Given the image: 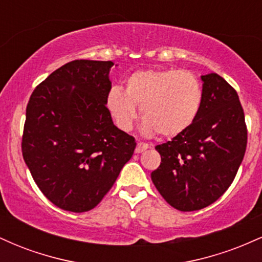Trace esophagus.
Masks as SVG:
<instances>
[{"label":"esophagus","instance_id":"1","mask_svg":"<svg viewBox=\"0 0 262 262\" xmlns=\"http://www.w3.org/2000/svg\"><path fill=\"white\" fill-rule=\"evenodd\" d=\"M149 148H150V145H148V144L138 143L137 148H135V152H137V154H140V152L145 151V150H148Z\"/></svg>","mask_w":262,"mask_h":262}]
</instances>
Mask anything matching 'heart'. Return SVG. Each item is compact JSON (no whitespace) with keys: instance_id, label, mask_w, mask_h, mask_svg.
Masks as SVG:
<instances>
[{"instance_id":"heart-1","label":"heart","mask_w":262,"mask_h":262,"mask_svg":"<svg viewBox=\"0 0 262 262\" xmlns=\"http://www.w3.org/2000/svg\"><path fill=\"white\" fill-rule=\"evenodd\" d=\"M202 104V86L193 74L185 70H139L129 75L125 87H112L106 96V107L117 127L130 130L137 118V107L144 118L141 133L158 132L172 138L193 124Z\"/></svg>"}]
</instances>
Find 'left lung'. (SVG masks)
<instances>
[{"mask_svg": "<svg viewBox=\"0 0 262 262\" xmlns=\"http://www.w3.org/2000/svg\"><path fill=\"white\" fill-rule=\"evenodd\" d=\"M202 104L183 133L156 145L161 164L151 181L164 200L182 212L202 209L233 182L246 150L244 111L235 90L219 75L201 76Z\"/></svg>", "mask_w": 262, "mask_h": 262, "instance_id": "8db88e82", "label": "left lung"}]
</instances>
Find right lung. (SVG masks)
I'll use <instances>...</instances> for the list:
<instances>
[{
    "label": "right lung",
    "instance_id": "right-lung-1",
    "mask_svg": "<svg viewBox=\"0 0 262 262\" xmlns=\"http://www.w3.org/2000/svg\"><path fill=\"white\" fill-rule=\"evenodd\" d=\"M113 65L68 62L35 87L27 106L23 159L44 196L69 212L95 208L137 145L106 107Z\"/></svg>",
    "mask_w": 262,
    "mask_h": 262
}]
</instances>
